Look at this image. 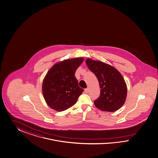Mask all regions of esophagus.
<instances>
[{"instance_id":"1","label":"esophagus","mask_w":158,"mask_h":158,"mask_svg":"<svg viewBox=\"0 0 158 158\" xmlns=\"http://www.w3.org/2000/svg\"><path fill=\"white\" fill-rule=\"evenodd\" d=\"M85 93H87L88 92H89V88H86L85 89Z\"/></svg>"}]
</instances>
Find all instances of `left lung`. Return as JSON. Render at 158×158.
Instances as JSON below:
<instances>
[{
    "label": "left lung",
    "mask_w": 158,
    "mask_h": 158,
    "mask_svg": "<svg viewBox=\"0 0 158 158\" xmlns=\"http://www.w3.org/2000/svg\"><path fill=\"white\" fill-rule=\"evenodd\" d=\"M86 64L99 81L100 97L94 105L103 111L115 112L124 104L127 86L122 75L116 68L104 62L87 59Z\"/></svg>",
    "instance_id": "obj_1"
}]
</instances>
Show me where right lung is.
<instances>
[{"label": "right lung", "mask_w": 158, "mask_h": 158, "mask_svg": "<svg viewBox=\"0 0 158 158\" xmlns=\"http://www.w3.org/2000/svg\"><path fill=\"white\" fill-rule=\"evenodd\" d=\"M83 58L68 59L56 64L46 74L42 91L48 105L57 111H63L75 105L83 89L75 76Z\"/></svg>", "instance_id": "obj_1"}]
</instances>
